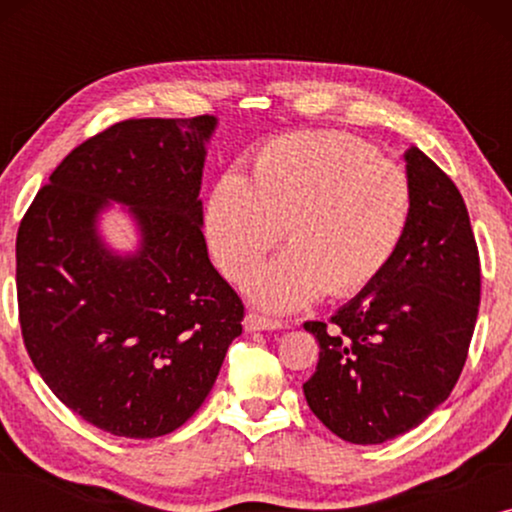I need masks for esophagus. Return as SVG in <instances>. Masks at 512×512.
Listing matches in <instances>:
<instances>
[{
  "label": "esophagus",
  "mask_w": 512,
  "mask_h": 512,
  "mask_svg": "<svg viewBox=\"0 0 512 512\" xmlns=\"http://www.w3.org/2000/svg\"><path fill=\"white\" fill-rule=\"evenodd\" d=\"M244 328H247V331H277V328H282V321L263 317V314L258 312H249L247 317H244Z\"/></svg>",
  "instance_id": "obj_1"
}]
</instances>
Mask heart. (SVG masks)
I'll list each match as a JSON object with an SVG mask.
<instances>
[{
	"label": "heart",
	"mask_w": 512,
	"mask_h": 512,
	"mask_svg": "<svg viewBox=\"0 0 512 512\" xmlns=\"http://www.w3.org/2000/svg\"><path fill=\"white\" fill-rule=\"evenodd\" d=\"M415 191L401 165L342 132H296L265 142L251 179L228 172L207 207L219 268L242 279L275 247H291L247 279L249 296L275 312L321 293L354 296L375 282L408 235Z\"/></svg>",
	"instance_id": "b5f03b06"
}]
</instances>
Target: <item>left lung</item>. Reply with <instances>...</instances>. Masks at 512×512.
Wrapping results in <instances>:
<instances>
[{
  "mask_svg": "<svg viewBox=\"0 0 512 512\" xmlns=\"http://www.w3.org/2000/svg\"><path fill=\"white\" fill-rule=\"evenodd\" d=\"M415 205L389 268L328 321H305L319 363L307 405L335 436L377 445L415 429L464 370L480 305V256L454 181L412 146Z\"/></svg>",
  "mask_w": 512,
  "mask_h": 512,
  "instance_id": "8db88e82",
  "label": "left lung"
}]
</instances>
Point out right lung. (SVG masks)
<instances>
[{"mask_svg":"<svg viewBox=\"0 0 512 512\" xmlns=\"http://www.w3.org/2000/svg\"><path fill=\"white\" fill-rule=\"evenodd\" d=\"M214 128V116L114 123L55 167L20 221L27 354L69 410L114 436L179 429L242 333V300L202 235L198 195ZM109 199L138 221L135 255H114L96 233Z\"/></svg>","mask_w":512,"mask_h":512,"instance_id":"right-lung-1","label":"right lung"}]
</instances>
